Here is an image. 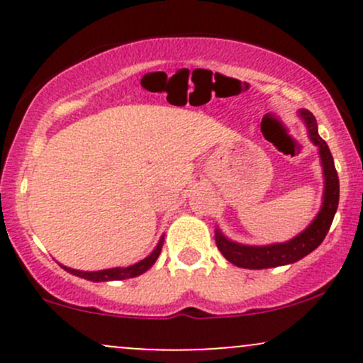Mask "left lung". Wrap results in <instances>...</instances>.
Wrapping results in <instances>:
<instances>
[{
	"label": "left lung",
	"mask_w": 363,
	"mask_h": 363,
	"mask_svg": "<svg viewBox=\"0 0 363 363\" xmlns=\"http://www.w3.org/2000/svg\"><path fill=\"white\" fill-rule=\"evenodd\" d=\"M301 116L303 121H306L307 128H309L311 140L314 141V145L319 147L320 162H323L324 169V179H326V182H324L326 186H324L323 208H320L319 215L315 216L314 222H312L301 235H297L295 239L283 244L262 245V247L242 245L225 239V237L220 234V230H216V247H218L220 252L223 254L225 259L230 261L232 264L249 269L274 268V266L290 264V262L302 259L303 256H307V254L314 251L315 247H319V244L323 242L324 237L328 234L329 227H331L340 201L338 172H336L335 169V160H333L328 143L319 136L315 118L309 111H301Z\"/></svg>",
	"instance_id": "obj_1"
}]
</instances>
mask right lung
<instances>
[{"mask_svg":"<svg viewBox=\"0 0 363 363\" xmlns=\"http://www.w3.org/2000/svg\"><path fill=\"white\" fill-rule=\"evenodd\" d=\"M162 245H164V237H162V239H160V242H158V245H157L155 251H153L152 254H150L148 257H145L143 261L136 262V264L128 266V268H112V269H102V272H78V269L66 268V266H62V268H65L66 272H69L72 274H77V277L85 278V280H90V281L126 280V278L138 277V274L145 273V272H147V269L152 268L153 262L157 261V257H158V256H160Z\"/></svg>","mask_w":363,"mask_h":363,"instance_id":"right-lung-1","label":"right lung"}]
</instances>
